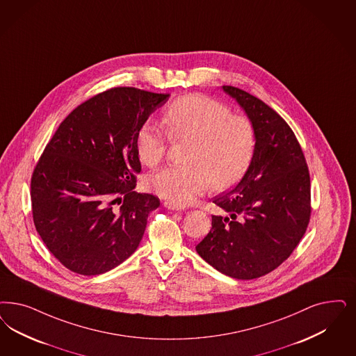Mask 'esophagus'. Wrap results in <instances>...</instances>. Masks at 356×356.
<instances>
[{"label": "esophagus", "mask_w": 356, "mask_h": 356, "mask_svg": "<svg viewBox=\"0 0 356 356\" xmlns=\"http://www.w3.org/2000/svg\"><path fill=\"white\" fill-rule=\"evenodd\" d=\"M164 205H165V208H168L170 210H176V211L185 210L184 207H181V205H176V204H172V202H165Z\"/></svg>", "instance_id": "obj_1"}]
</instances>
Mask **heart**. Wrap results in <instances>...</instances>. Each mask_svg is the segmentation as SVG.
<instances>
[{
	"mask_svg": "<svg viewBox=\"0 0 356 356\" xmlns=\"http://www.w3.org/2000/svg\"><path fill=\"white\" fill-rule=\"evenodd\" d=\"M164 129L147 121L136 133L135 147L139 160L156 167L165 156L168 136L191 142L188 167H167L149 176L148 185L176 205H186L205 192L210 184L227 189L236 184L254 158L257 135L254 124L242 114L216 98L186 95L172 102L164 114Z\"/></svg>",
	"mask_w": 356,
	"mask_h": 356,
	"instance_id": "heart-1",
	"label": "heart"
}]
</instances>
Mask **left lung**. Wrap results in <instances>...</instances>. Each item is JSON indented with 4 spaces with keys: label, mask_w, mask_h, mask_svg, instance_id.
Segmentation results:
<instances>
[{
    "label": "left lung",
    "mask_w": 356,
    "mask_h": 356,
    "mask_svg": "<svg viewBox=\"0 0 356 356\" xmlns=\"http://www.w3.org/2000/svg\"><path fill=\"white\" fill-rule=\"evenodd\" d=\"M254 124V158L242 180L213 202L211 229L196 245L201 258L222 273L252 280L289 258L310 220V176L289 124L258 97L223 86Z\"/></svg>",
    "instance_id": "8db88e82"
}]
</instances>
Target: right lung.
I'll return each mask as SVG.
<instances>
[{"label":"right lung","instance_id":"add662e5","mask_svg":"<svg viewBox=\"0 0 356 356\" xmlns=\"http://www.w3.org/2000/svg\"><path fill=\"white\" fill-rule=\"evenodd\" d=\"M170 95L111 88L60 123L31 177L33 220L65 268L93 276L115 268L142 241L159 198L138 193L135 139Z\"/></svg>","mask_w":356,"mask_h":356}]
</instances>
